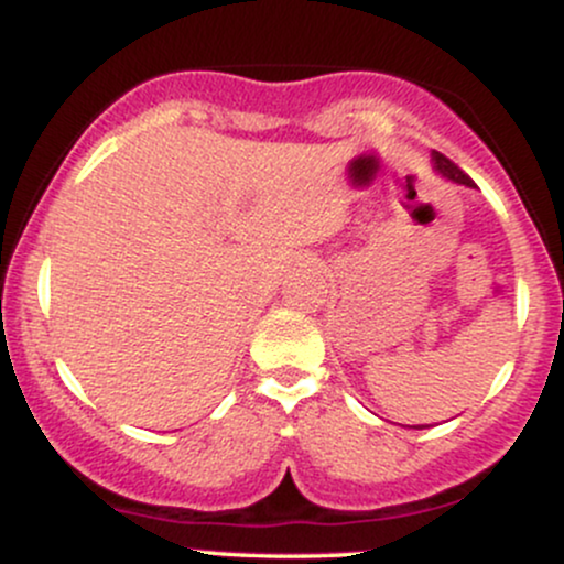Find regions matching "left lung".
I'll use <instances>...</instances> for the list:
<instances>
[{"label": "left lung", "instance_id": "left-lung-1", "mask_svg": "<svg viewBox=\"0 0 564 564\" xmlns=\"http://www.w3.org/2000/svg\"><path fill=\"white\" fill-rule=\"evenodd\" d=\"M435 164H437V170L445 174V177L453 180V183H462V185H475V183H471V177H469V174H464L462 170H458L456 164H453V161H451L448 156H443V153H437V151H435ZM419 430H422V426H419Z\"/></svg>", "mask_w": 564, "mask_h": 564}]
</instances>
